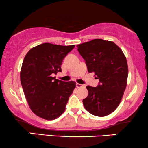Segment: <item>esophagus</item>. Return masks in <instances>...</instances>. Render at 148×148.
<instances>
[{"mask_svg":"<svg viewBox=\"0 0 148 148\" xmlns=\"http://www.w3.org/2000/svg\"><path fill=\"white\" fill-rule=\"evenodd\" d=\"M76 86H77V88H82V87H83L84 86V85H82V84H76Z\"/></svg>","mask_w":148,"mask_h":148,"instance_id":"esophagus-1","label":"esophagus"}]
</instances>
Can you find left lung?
Returning a JSON list of instances; mask_svg holds the SVG:
<instances>
[{"label":"left lung","instance_id":"8db88e82","mask_svg":"<svg viewBox=\"0 0 148 148\" xmlns=\"http://www.w3.org/2000/svg\"><path fill=\"white\" fill-rule=\"evenodd\" d=\"M77 46L86 60L88 72L94 73L100 82L97 88L86 87L88 96L83 100L84 108L94 116H107L119 106L126 89L128 77L126 57L112 41L94 39Z\"/></svg>","mask_w":148,"mask_h":148}]
</instances>
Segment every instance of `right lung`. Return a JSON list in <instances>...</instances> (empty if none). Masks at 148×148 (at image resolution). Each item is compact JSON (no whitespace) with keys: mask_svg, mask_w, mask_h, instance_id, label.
Listing matches in <instances>:
<instances>
[{"mask_svg":"<svg viewBox=\"0 0 148 148\" xmlns=\"http://www.w3.org/2000/svg\"><path fill=\"white\" fill-rule=\"evenodd\" d=\"M74 47L44 43L32 48L24 58L21 84L30 109L40 118L54 120L65 110L76 82L56 79L52 75L62 71V60Z\"/></svg>","mask_w":148,"mask_h":148,"instance_id":"1","label":"right lung"}]
</instances>
